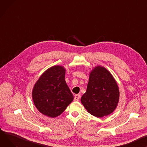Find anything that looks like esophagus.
Instances as JSON below:
<instances>
[{"label":"esophagus","instance_id":"esophagus-1","mask_svg":"<svg viewBox=\"0 0 147 147\" xmlns=\"http://www.w3.org/2000/svg\"><path fill=\"white\" fill-rule=\"evenodd\" d=\"M80 95L79 94H76L75 96H74V100H75V101H78V100H79V99H80Z\"/></svg>","mask_w":147,"mask_h":147}]
</instances>
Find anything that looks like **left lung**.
<instances>
[{"mask_svg": "<svg viewBox=\"0 0 147 147\" xmlns=\"http://www.w3.org/2000/svg\"><path fill=\"white\" fill-rule=\"evenodd\" d=\"M119 97V88L112 74L103 67H96L90 74L86 92L81 98L86 109L102 118L113 112Z\"/></svg>", "mask_w": 147, "mask_h": 147, "instance_id": "obj_1", "label": "left lung"}]
</instances>
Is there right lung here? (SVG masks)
<instances>
[{
  "label": "right lung",
  "mask_w": 147,
  "mask_h": 147,
  "mask_svg": "<svg viewBox=\"0 0 147 147\" xmlns=\"http://www.w3.org/2000/svg\"><path fill=\"white\" fill-rule=\"evenodd\" d=\"M65 73L62 66L52 67L35 83L32 99L37 109L43 115L55 118L73 100V95L64 79Z\"/></svg>",
  "instance_id": "obj_1"
}]
</instances>
